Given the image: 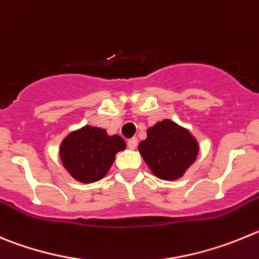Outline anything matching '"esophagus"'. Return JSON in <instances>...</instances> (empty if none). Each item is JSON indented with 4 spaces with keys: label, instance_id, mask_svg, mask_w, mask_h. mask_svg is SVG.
I'll list each match as a JSON object with an SVG mask.
<instances>
[{
    "label": "esophagus",
    "instance_id": "obj_1",
    "mask_svg": "<svg viewBox=\"0 0 259 259\" xmlns=\"http://www.w3.org/2000/svg\"><path fill=\"white\" fill-rule=\"evenodd\" d=\"M137 146H138L137 138H132V139H129V141H127V148L135 149V148H137Z\"/></svg>",
    "mask_w": 259,
    "mask_h": 259
}]
</instances>
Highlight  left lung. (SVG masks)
Wrapping results in <instances>:
<instances>
[{
    "instance_id": "obj_1",
    "label": "left lung",
    "mask_w": 259,
    "mask_h": 259,
    "mask_svg": "<svg viewBox=\"0 0 259 259\" xmlns=\"http://www.w3.org/2000/svg\"><path fill=\"white\" fill-rule=\"evenodd\" d=\"M138 149L154 176L171 181L180 179L195 162L199 144L189 130L165 118L148 127Z\"/></svg>"
}]
</instances>
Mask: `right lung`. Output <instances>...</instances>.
Masks as SVG:
<instances>
[{"mask_svg":"<svg viewBox=\"0 0 259 259\" xmlns=\"http://www.w3.org/2000/svg\"><path fill=\"white\" fill-rule=\"evenodd\" d=\"M126 143L118 135H108L102 127L85 125L70 133L60 146V159L76 181L91 184L105 178L117 152Z\"/></svg>","mask_w":259,"mask_h":259,"instance_id":"1","label":"right lung"}]
</instances>
